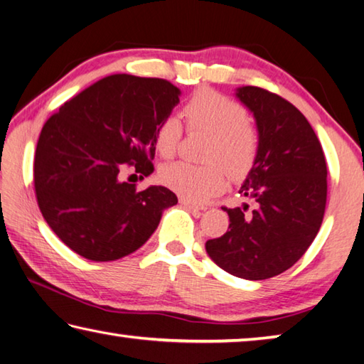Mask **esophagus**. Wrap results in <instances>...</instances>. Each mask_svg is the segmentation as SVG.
I'll return each mask as SVG.
<instances>
[{"label": "esophagus", "mask_w": 364, "mask_h": 364, "mask_svg": "<svg viewBox=\"0 0 364 364\" xmlns=\"http://www.w3.org/2000/svg\"><path fill=\"white\" fill-rule=\"evenodd\" d=\"M180 203L186 206V208H189V210H196V211H202V210H205V206H203V205H198V203L192 202V200H189V198H184V197H180Z\"/></svg>", "instance_id": "34e87169"}]
</instances>
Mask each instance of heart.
<instances>
[{
    "instance_id": "obj_1",
    "label": "heart",
    "mask_w": 364,
    "mask_h": 364,
    "mask_svg": "<svg viewBox=\"0 0 364 364\" xmlns=\"http://www.w3.org/2000/svg\"><path fill=\"white\" fill-rule=\"evenodd\" d=\"M183 115L189 129L210 134L205 159L211 162L205 166L181 161L166 164L159 170V180L180 196L200 202L225 189L229 181L226 166L233 176L251 168L257 154V132L247 123L243 107L211 90H198L184 105ZM181 134L176 117L161 121L154 144L162 158H172L176 153Z\"/></svg>"
}]
</instances>
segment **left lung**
<instances>
[{
  "mask_svg": "<svg viewBox=\"0 0 364 364\" xmlns=\"http://www.w3.org/2000/svg\"><path fill=\"white\" fill-rule=\"evenodd\" d=\"M235 97L252 113L257 154L240 194L247 202L223 208L230 224L205 245L224 272L249 281L286 272L308 251L323 220L326 162L309 121L295 105L257 87Z\"/></svg>",
  "mask_w": 364,
  "mask_h": 364,
  "instance_id": "obj_1",
  "label": "left lung"
}]
</instances>
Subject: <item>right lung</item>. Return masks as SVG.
<instances>
[{
  "instance_id": "obj_1",
  "label": "right lung",
  "mask_w": 364,
  "mask_h": 364,
  "mask_svg": "<svg viewBox=\"0 0 364 364\" xmlns=\"http://www.w3.org/2000/svg\"><path fill=\"white\" fill-rule=\"evenodd\" d=\"M164 78L115 74L64 102L39 135L34 189L42 216L64 245L92 262L132 254L158 229L172 191L121 180L153 173L156 131L180 102Z\"/></svg>"
}]
</instances>
